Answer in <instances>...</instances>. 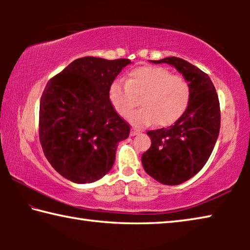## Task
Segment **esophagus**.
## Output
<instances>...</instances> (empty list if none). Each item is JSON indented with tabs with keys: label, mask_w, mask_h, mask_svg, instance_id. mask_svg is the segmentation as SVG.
Returning <instances> with one entry per match:
<instances>
[{
	"label": "esophagus",
	"mask_w": 250,
	"mask_h": 250,
	"mask_svg": "<svg viewBox=\"0 0 250 250\" xmlns=\"http://www.w3.org/2000/svg\"><path fill=\"white\" fill-rule=\"evenodd\" d=\"M138 134H140V131H138V130H135V129L131 130V132H130L131 137H134V135H138Z\"/></svg>",
	"instance_id": "esophagus-1"
}]
</instances>
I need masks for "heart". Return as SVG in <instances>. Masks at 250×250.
I'll return each instance as SVG.
<instances>
[{
	"instance_id": "b5f03b06",
	"label": "heart",
	"mask_w": 250,
	"mask_h": 250,
	"mask_svg": "<svg viewBox=\"0 0 250 250\" xmlns=\"http://www.w3.org/2000/svg\"><path fill=\"white\" fill-rule=\"evenodd\" d=\"M110 101L121 117L126 118L141 98L142 109L129 117L135 126L155 122L168 125L183 115L191 99V86L188 80L174 76L163 67L146 66L134 69L128 82L117 80L110 87Z\"/></svg>"
}]
</instances>
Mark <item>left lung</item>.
<instances>
[{
    "instance_id": "obj_1",
    "label": "left lung",
    "mask_w": 250,
    "mask_h": 250,
    "mask_svg": "<svg viewBox=\"0 0 250 250\" xmlns=\"http://www.w3.org/2000/svg\"><path fill=\"white\" fill-rule=\"evenodd\" d=\"M174 67L191 86L188 108L168 128L147 131L150 149L142 154L145 171L160 183L179 185L202 170L221 128L218 96L208 75L179 57L151 61Z\"/></svg>"
}]
</instances>
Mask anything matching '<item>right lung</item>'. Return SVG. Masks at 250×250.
<instances>
[{"mask_svg": "<svg viewBox=\"0 0 250 250\" xmlns=\"http://www.w3.org/2000/svg\"><path fill=\"white\" fill-rule=\"evenodd\" d=\"M130 59H76L46 84L40 104V141L59 174L92 183L111 170L130 125L115 111L110 87Z\"/></svg>", "mask_w": 250, "mask_h": 250, "instance_id": "1", "label": "right lung"}]
</instances>
